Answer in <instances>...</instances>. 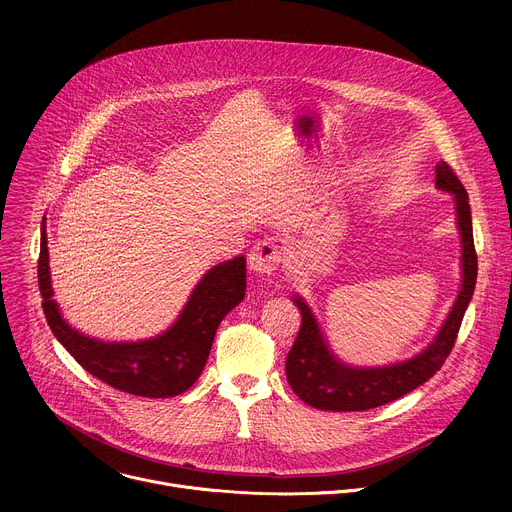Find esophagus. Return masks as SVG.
<instances>
[{
    "mask_svg": "<svg viewBox=\"0 0 512 512\" xmlns=\"http://www.w3.org/2000/svg\"><path fill=\"white\" fill-rule=\"evenodd\" d=\"M279 261H281V251L271 241H259L249 253V269L257 275L273 273Z\"/></svg>",
    "mask_w": 512,
    "mask_h": 512,
    "instance_id": "esophagus-1",
    "label": "esophagus"
}]
</instances>
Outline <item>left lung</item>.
I'll list each match as a JSON object with an SVG mask.
<instances>
[{"instance_id": "8db88e82", "label": "left lung", "mask_w": 512, "mask_h": 512, "mask_svg": "<svg viewBox=\"0 0 512 512\" xmlns=\"http://www.w3.org/2000/svg\"><path fill=\"white\" fill-rule=\"evenodd\" d=\"M435 188L454 196L456 225L462 241V283L442 328L421 352L407 360L383 367H354L332 352L312 308L296 294L291 300L302 314V326L285 358V375L289 387L304 403L322 411H367L411 393L442 369L474 296L478 257L474 251L468 192L446 162L435 166Z\"/></svg>"}]
</instances>
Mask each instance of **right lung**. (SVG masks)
<instances>
[{
	"mask_svg": "<svg viewBox=\"0 0 512 512\" xmlns=\"http://www.w3.org/2000/svg\"><path fill=\"white\" fill-rule=\"evenodd\" d=\"M38 285L52 334L87 373L129 395L166 399L182 395L200 377L218 324L245 298L247 273L243 255L218 263L202 275L176 322L162 334L135 342L99 340L72 328L52 298L44 216Z\"/></svg>",
	"mask_w": 512,
	"mask_h": 512,
	"instance_id": "obj_1",
	"label": "right lung"
}]
</instances>
